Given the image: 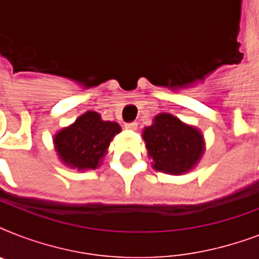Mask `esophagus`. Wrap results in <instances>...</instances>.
<instances>
[{"label":"esophagus","mask_w":259,"mask_h":259,"mask_svg":"<svg viewBox=\"0 0 259 259\" xmlns=\"http://www.w3.org/2000/svg\"><path fill=\"white\" fill-rule=\"evenodd\" d=\"M125 127H126V129H129V130H137L138 123H137V122H129V123H126Z\"/></svg>","instance_id":"34e87169"}]
</instances>
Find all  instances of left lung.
I'll use <instances>...</instances> for the list:
<instances>
[{
	"label": "left lung",
	"mask_w": 259,
	"mask_h": 259,
	"mask_svg": "<svg viewBox=\"0 0 259 259\" xmlns=\"http://www.w3.org/2000/svg\"><path fill=\"white\" fill-rule=\"evenodd\" d=\"M148 156L152 166L168 175L192 170L205 150V141L197 127L184 123L169 113L157 114L153 123L144 129Z\"/></svg>",
	"instance_id": "obj_1"
}]
</instances>
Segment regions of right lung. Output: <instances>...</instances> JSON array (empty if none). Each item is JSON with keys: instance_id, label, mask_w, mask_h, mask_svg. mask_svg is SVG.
I'll use <instances>...</instances> for the list:
<instances>
[{"instance_id": "right-lung-1", "label": "right lung", "mask_w": 259, "mask_h": 259, "mask_svg": "<svg viewBox=\"0 0 259 259\" xmlns=\"http://www.w3.org/2000/svg\"><path fill=\"white\" fill-rule=\"evenodd\" d=\"M119 132L121 126L117 122L103 121L97 111H86L55 134V150L59 160L72 169H97Z\"/></svg>"}]
</instances>
